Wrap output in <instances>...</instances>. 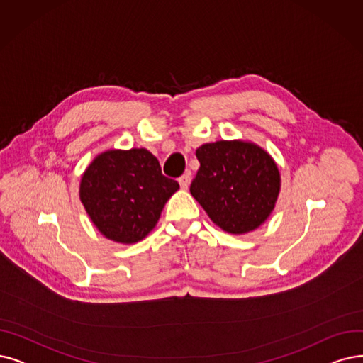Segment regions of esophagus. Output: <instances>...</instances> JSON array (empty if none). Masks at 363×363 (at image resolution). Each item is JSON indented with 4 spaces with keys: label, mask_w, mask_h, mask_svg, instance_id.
<instances>
[{
    "label": "esophagus",
    "mask_w": 363,
    "mask_h": 363,
    "mask_svg": "<svg viewBox=\"0 0 363 363\" xmlns=\"http://www.w3.org/2000/svg\"><path fill=\"white\" fill-rule=\"evenodd\" d=\"M179 183H180V187L182 189H187V187H189V184H191V176L189 174H183V176L179 179Z\"/></svg>",
    "instance_id": "esophagus-1"
}]
</instances>
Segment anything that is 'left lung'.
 <instances>
[{
    "label": "left lung",
    "instance_id": "1",
    "mask_svg": "<svg viewBox=\"0 0 363 363\" xmlns=\"http://www.w3.org/2000/svg\"><path fill=\"white\" fill-rule=\"evenodd\" d=\"M199 169L191 194L228 234L257 229L277 204L281 176L272 156L253 141L219 140L196 149Z\"/></svg>",
    "mask_w": 363,
    "mask_h": 363
}]
</instances>
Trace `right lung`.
Returning <instances> with one entry per match:
<instances>
[{
    "label": "right lung",
    "instance_id": "obj_1",
    "mask_svg": "<svg viewBox=\"0 0 363 363\" xmlns=\"http://www.w3.org/2000/svg\"><path fill=\"white\" fill-rule=\"evenodd\" d=\"M179 187L147 149H107L86 167L79 196L101 235L134 244L150 234Z\"/></svg>",
    "mask_w": 363,
    "mask_h": 363
}]
</instances>
